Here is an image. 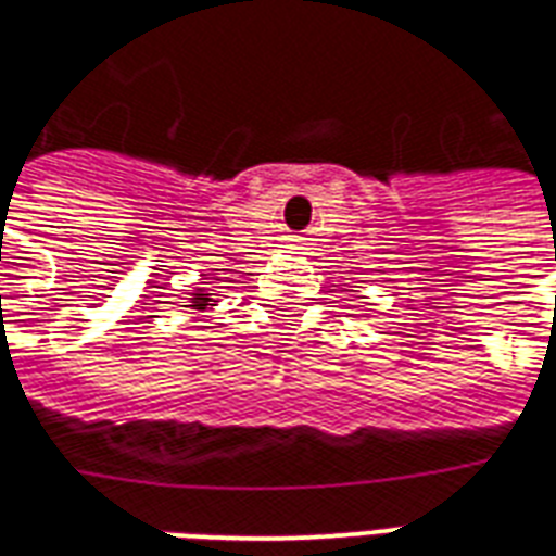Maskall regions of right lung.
<instances>
[{"instance_id": "add662e5", "label": "right lung", "mask_w": 556, "mask_h": 556, "mask_svg": "<svg viewBox=\"0 0 556 556\" xmlns=\"http://www.w3.org/2000/svg\"><path fill=\"white\" fill-rule=\"evenodd\" d=\"M184 301H187V306H190V309H199V313H207V309H214V306L219 303V301H214V298H211V291H205V289L190 291V298H184Z\"/></svg>"}]
</instances>
